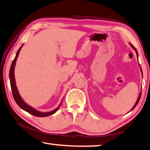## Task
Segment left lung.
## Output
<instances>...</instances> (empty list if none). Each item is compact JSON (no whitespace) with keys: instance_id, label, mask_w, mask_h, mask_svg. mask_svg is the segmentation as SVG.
<instances>
[{"instance_id":"8db88e82","label":"left lung","mask_w":150,"mask_h":150,"mask_svg":"<svg viewBox=\"0 0 150 150\" xmlns=\"http://www.w3.org/2000/svg\"><path fill=\"white\" fill-rule=\"evenodd\" d=\"M130 45H131V47H132V48H133V49L134 50V51H135V52H136V54H137V57H138V53H137V50H136V49H135V48H134V47H133V45H132L131 44H130ZM139 66H140V65H139ZM140 69H141V71H142V76H143V72H142V68H140ZM141 94H142V92H141V93H139V97H138V98H137V101H136V103H135V104H134V106H133V108H132V109H131V111H132V110H133L134 109V108L136 107V105H137L138 102H139V99H140Z\"/></svg>"}]
</instances>
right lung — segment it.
<instances>
[{
    "instance_id": "1",
    "label": "right lung",
    "mask_w": 150,
    "mask_h": 150,
    "mask_svg": "<svg viewBox=\"0 0 150 150\" xmlns=\"http://www.w3.org/2000/svg\"><path fill=\"white\" fill-rule=\"evenodd\" d=\"M22 45H21V47L19 49L18 51H17V53H16V57H15V59L13 61L12 64H11V68H10V71H9V79H10V83H11V91H12V93H13V97H14V99L16 102L17 103V105H18L19 107H20L21 109L24 110V111L27 112L28 113H30V114H32L34 115V116H37V117H46V116H50V115H52L53 114H55V113L57 111L58 109H59V107L62 105V103H60V105L59 107L57 108H56L55 110H53V111H51V112H39L38 110H36L33 108L31 106H30L29 105H28V104L25 103V102L23 100V99L21 98V97L20 96V95H19V91L17 90V86H16V79H15V74H14V70H15V66H16V61L17 57H18V55H19V51H20V50L21 49V47H23Z\"/></svg>"
}]
</instances>
